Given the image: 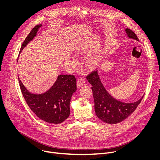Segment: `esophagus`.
I'll return each mask as SVG.
<instances>
[{
    "instance_id": "obj_1",
    "label": "esophagus",
    "mask_w": 160,
    "mask_h": 160,
    "mask_svg": "<svg viewBox=\"0 0 160 160\" xmlns=\"http://www.w3.org/2000/svg\"><path fill=\"white\" fill-rule=\"evenodd\" d=\"M85 82V80L84 79V78L83 77H80V78L78 79L77 80V87H82Z\"/></svg>"
}]
</instances>
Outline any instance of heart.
<instances>
[{"instance_id": "b5f03b06", "label": "heart", "mask_w": 160, "mask_h": 160, "mask_svg": "<svg viewBox=\"0 0 160 160\" xmlns=\"http://www.w3.org/2000/svg\"><path fill=\"white\" fill-rule=\"evenodd\" d=\"M99 61V58L96 56H91L90 57L87 61V63L88 66H95Z\"/></svg>"}]
</instances>
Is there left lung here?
Instances as JSON below:
<instances>
[{"mask_svg":"<svg viewBox=\"0 0 160 160\" xmlns=\"http://www.w3.org/2000/svg\"><path fill=\"white\" fill-rule=\"evenodd\" d=\"M125 32L129 38L139 41L138 36L132 30L126 28ZM86 78L92 85L91 88L96 115L102 122L109 124H116L128 118L138 108L144 97L135 102H123L113 98L107 92L99 78L98 70L90 72Z\"/></svg>","mask_w":160,"mask_h":160,"instance_id":"left-lung-1","label":"left lung"}]
</instances>
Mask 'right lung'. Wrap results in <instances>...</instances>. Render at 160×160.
Returning <instances> with one entry per match:
<instances>
[{
	"instance_id": "obj_1",
	"label": "right lung",
	"mask_w": 160,
	"mask_h": 160,
	"mask_svg": "<svg viewBox=\"0 0 160 160\" xmlns=\"http://www.w3.org/2000/svg\"><path fill=\"white\" fill-rule=\"evenodd\" d=\"M42 25H36L22 43L21 52L36 35ZM20 89L30 109L40 119L51 123H60L70 115V103L73 94L77 90V80L74 75H61L54 85L44 94H30L21 83L18 77Z\"/></svg>"
}]
</instances>
